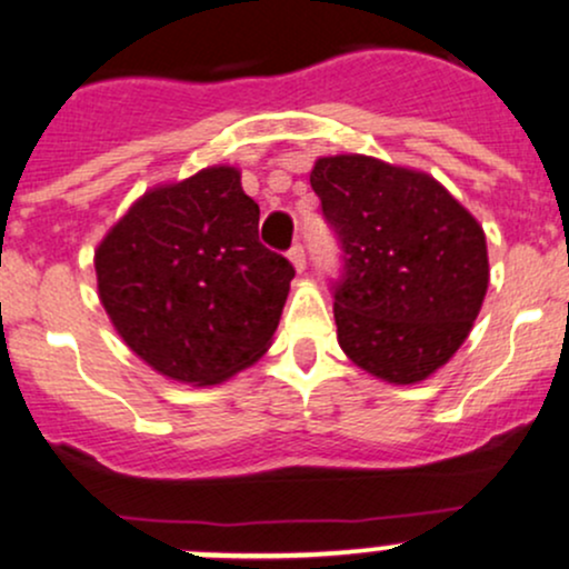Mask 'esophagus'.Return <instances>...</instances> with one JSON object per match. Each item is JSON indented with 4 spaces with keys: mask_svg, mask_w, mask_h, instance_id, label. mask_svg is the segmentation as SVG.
<instances>
[{
    "mask_svg": "<svg viewBox=\"0 0 569 569\" xmlns=\"http://www.w3.org/2000/svg\"><path fill=\"white\" fill-rule=\"evenodd\" d=\"M289 259H291V264L297 267V272H302L305 264H308V256H305V248L299 246V242L289 251Z\"/></svg>",
    "mask_w": 569,
    "mask_h": 569,
    "instance_id": "34e87169",
    "label": "esophagus"
}]
</instances>
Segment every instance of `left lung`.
Instances as JSON below:
<instances>
[{"label":"left lung","mask_w":569,"mask_h":569,"mask_svg":"<svg viewBox=\"0 0 569 569\" xmlns=\"http://www.w3.org/2000/svg\"><path fill=\"white\" fill-rule=\"evenodd\" d=\"M310 186L342 251L337 342L380 380H427L480 313L489 289L483 229L432 174L372 156H323Z\"/></svg>","instance_id":"1"}]
</instances>
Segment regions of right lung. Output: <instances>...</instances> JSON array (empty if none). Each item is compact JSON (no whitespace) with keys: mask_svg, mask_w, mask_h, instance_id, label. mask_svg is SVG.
I'll use <instances>...</instances> for the list:
<instances>
[{"mask_svg":"<svg viewBox=\"0 0 569 569\" xmlns=\"http://www.w3.org/2000/svg\"><path fill=\"white\" fill-rule=\"evenodd\" d=\"M112 327L161 376L213 386L270 348L295 267L259 242L234 167L156 186L93 253Z\"/></svg>","mask_w":569,"mask_h":569,"instance_id":"right-lung-1","label":"right lung"}]
</instances>
